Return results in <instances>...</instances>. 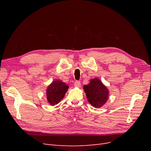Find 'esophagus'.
Returning a JSON list of instances; mask_svg holds the SVG:
<instances>
[{
    "label": "esophagus",
    "instance_id": "34e87169",
    "mask_svg": "<svg viewBox=\"0 0 151 151\" xmlns=\"http://www.w3.org/2000/svg\"><path fill=\"white\" fill-rule=\"evenodd\" d=\"M74 86L76 87H79L81 86V82L79 81H76L74 82Z\"/></svg>",
    "mask_w": 151,
    "mask_h": 151
}]
</instances>
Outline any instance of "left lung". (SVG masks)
Returning <instances> with one entry per match:
<instances>
[{"label": "left lung", "mask_w": 151, "mask_h": 151, "mask_svg": "<svg viewBox=\"0 0 151 151\" xmlns=\"http://www.w3.org/2000/svg\"><path fill=\"white\" fill-rule=\"evenodd\" d=\"M84 90L88 101L93 106L100 108L106 102L108 90L98 79H92L88 85H84Z\"/></svg>", "instance_id": "left-lung-1"}]
</instances>
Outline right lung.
I'll list each match as a JSON object with an SVG mask.
<instances>
[{
    "label": "right lung",
    "mask_w": 151,
    "mask_h": 151,
    "mask_svg": "<svg viewBox=\"0 0 151 151\" xmlns=\"http://www.w3.org/2000/svg\"><path fill=\"white\" fill-rule=\"evenodd\" d=\"M68 86L60 81H55L47 90V96L48 103L51 105L58 104L65 96Z\"/></svg>",
    "instance_id": "obj_1"
}]
</instances>
